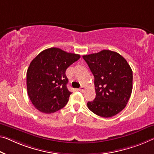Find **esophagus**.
I'll use <instances>...</instances> for the list:
<instances>
[{"mask_svg": "<svg viewBox=\"0 0 154 154\" xmlns=\"http://www.w3.org/2000/svg\"><path fill=\"white\" fill-rule=\"evenodd\" d=\"M85 90V86H83V85H82L81 87H80V88L79 89V91H81V92H83Z\"/></svg>", "mask_w": 154, "mask_h": 154, "instance_id": "1", "label": "esophagus"}]
</instances>
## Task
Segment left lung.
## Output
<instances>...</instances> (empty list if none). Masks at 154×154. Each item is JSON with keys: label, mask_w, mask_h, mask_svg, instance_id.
<instances>
[{"label": "left lung", "mask_w": 154, "mask_h": 154, "mask_svg": "<svg viewBox=\"0 0 154 154\" xmlns=\"http://www.w3.org/2000/svg\"><path fill=\"white\" fill-rule=\"evenodd\" d=\"M94 76L96 98L87 107L99 116L109 118L126 107L133 87V73L127 60L115 51L103 50L82 56Z\"/></svg>", "instance_id": "obj_1"}]
</instances>
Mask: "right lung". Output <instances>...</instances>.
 <instances>
[{
  "label": "right lung",
  "mask_w": 154,
  "mask_h": 154,
  "mask_svg": "<svg viewBox=\"0 0 154 154\" xmlns=\"http://www.w3.org/2000/svg\"><path fill=\"white\" fill-rule=\"evenodd\" d=\"M80 58L79 54L51 47L33 59L27 72V89L35 108L51 113L67 105L72 92L67 88L65 72Z\"/></svg>",
  "instance_id": "obj_1"
}]
</instances>
